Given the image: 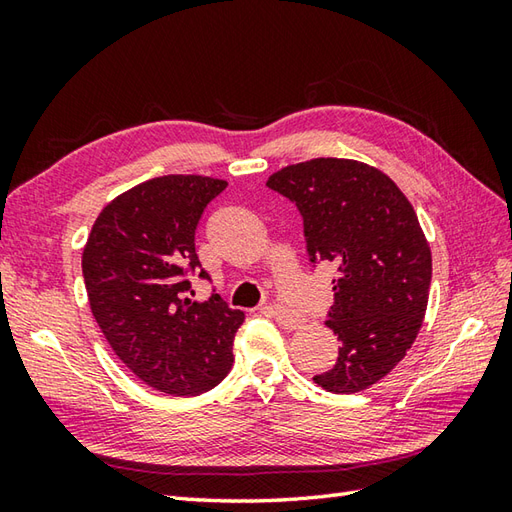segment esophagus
<instances>
[{"label": "esophagus", "mask_w": 512, "mask_h": 512, "mask_svg": "<svg viewBox=\"0 0 512 512\" xmlns=\"http://www.w3.org/2000/svg\"><path fill=\"white\" fill-rule=\"evenodd\" d=\"M270 312H273V317L277 319V323H279L284 330H297L299 325L303 323V319L299 317V314L286 310L284 306H270Z\"/></svg>", "instance_id": "34e87169"}]
</instances>
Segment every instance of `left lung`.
<instances>
[{
	"instance_id": "obj_1",
	"label": "left lung",
	"mask_w": 512,
	"mask_h": 512,
	"mask_svg": "<svg viewBox=\"0 0 512 512\" xmlns=\"http://www.w3.org/2000/svg\"><path fill=\"white\" fill-rule=\"evenodd\" d=\"M266 187L297 206L310 264L339 273L325 321L339 358L312 380L334 394L378 383L416 341L429 301L431 250L416 211L385 173L356 160L299 162Z\"/></svg>"
}]
</instances>
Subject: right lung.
Wrapping results in <instances>:
<instances>
[{"instance_id":"obj_1","label":"right lung","mask_w":512,"mask_h":512,"mask_svg":"<svg viewBox=\"0 0 512 512\" xmlns=\"http://www.w3.org/2000/svg\"><path fill=\"white\" fill-rule=\"evenodd\" d=\"M224 180L162 176L138 184L96 217L83 250L90 308L116 356L149 387L198 396L231 372L244 312L217 295L191 301V279L211 281L195 231Z\"/></svg>"}]
</instances>
